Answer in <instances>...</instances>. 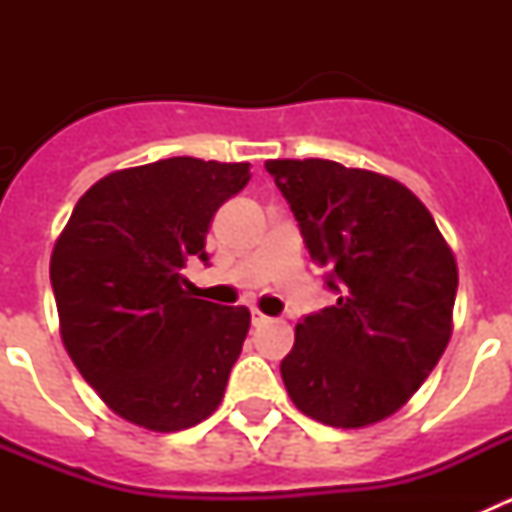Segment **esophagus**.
<instances>
[{"instance_id": "esophagus-1", "label": "esophagus", "mask_w": 512, "mask_h": 512, "mask_svg": "<svg viewBox=\"0 0 512 512\" xmlns=\"http://www.w3.org/2000/svg\"><path fill=\"white\" fill-rule=\"evenodd\" d=\"M251 323L256 325V328H259V325H266V323H269V318H266L264 312L256 310V307H253V310H251Z\"/></svg>"}]
</instances>
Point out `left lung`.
<instances>
[{"label":"left lung","mask_w":512,"mask_h":512,"mask_svg":"<svg viewBox=\"0 0 512 512\" xmlns=\"http://www.w3.org/2000/svg\"><path fill=\"white\" fill-rule=\"evenodd\" d=\"M336 305L302 320L282 361L300 413L333 428L390 418L449 346L456 256L428 207L392 176L328 158H271Z\"/></svg>","instance_id":"obj_1"}]
</instances>
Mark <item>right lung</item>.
Listing matches in <instances>:
<instances>
[{
    "mask_svg": "<svg viewBox=\"0 0 512 512\" xmlns=\"http://www.w3.org/2000/svg\"><path fill=\"white\" fill-rule=\"evenodd\" d=\"M248 164L176 156L120 169L81 194L51 253L61 341L79 374L128 423L174 433L223 402L248 336V307L187 292L189 256L207 261L217 207Z\"/></svg>",
    "mask_w": 512,
    "mask_h": 512,
    "instance_id": "obj_1",
    "label": "right lung"
}]
</instances>
